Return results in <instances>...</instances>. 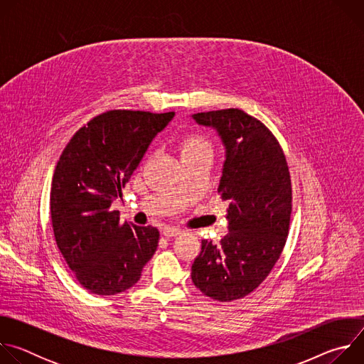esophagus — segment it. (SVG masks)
<instances>
[{
	"mask_svg": "<svg viewBox=\"0 0 364 364\" xmlns=\"http://www.w3.org/2000/svg\"><path fill=\"white\" fill-rule=\"evenodd\" d=\"M181 233V230L178 229V228H173V226H167V228H164V230H163V235L166 236V237H176V236H178Z\"/></svg>",
	"mask_w": 364,
	"mask_h": 364,
	"instance_id": "34e87169",
	"label": "esophagus"
}]
</instances>
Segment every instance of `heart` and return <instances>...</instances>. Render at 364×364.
Wrapping results in <instances>:
<instances>
[{
	"mask_svg": "<svg viewBox=\"0 0 364 364\" xmlns=\"http://www.w3.org/2000/svg\"><path fill=\"white\" fill-rule=\"evenodd\" d=\"M178 151L181 160H188L194 157H201V155H207V157H212L213 146L210 139L207 138L204 134L191 131L180 136L178 139Z\"/></svg>",
	"mask_w": 364,
	"mask_h": 364,
	"instance_id": "b5f03b06",
	"label": "heart"
}]
</instances>
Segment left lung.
Wrapping results in <instances>:
<instances>
[{
  "instance_id": "obj_1",
  "label": "left lung",
  "mask_w": 364,
  "mask_h": 364,
  "mask_svg": "<svg viewBox=\"0 0 364 364\" xmlns=\"http://www.w3.org/2000/svg\"><path fill=\"white\" fill-rule=\"evenodd\" d=\"M191 117L222 138L226 160L218 191L229 201V233L219 245L201 240L191 279L204 295L229 302L261 285L282 253L292 212L289 170L274 134L242 109Z\"/></svg>"
}]
</instances>
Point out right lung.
Returning <instances> with one entry per match:
<instances>
[{"label":"right lung","mask_w":364,"mask_h":364,"mask_svg":"<svg viewBox=\"0 0 364 364\" xmlns=\"http://www.w3.org/2000/svg\"><path fill=\"white\" fill-rule=\"evenodd\" d=\"M173 117L108 111L82 127L60 155L50 191L51 225L68 267L92 294L129 289L157 250V229L121 222L111 205Z\"/></svg>","instance_id":"1"}]
</instances>
